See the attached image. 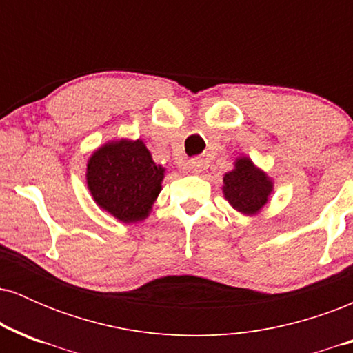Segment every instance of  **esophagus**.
I'll return each instance as SVG.
<instances>
[{"label": "esophagus", "instance_id": "34e87169", "mask_svg": "<svg viewBox=\"0 0 353 353\" xmlns=\"http://www.w3.org/2000/svg\"><path fill=\"white\" fill-rule=\"evenodd\" d=\"M188 169L190 172L199 174L202 171V161L201 159H190L188 163Z\"/></svg>", "mask_w": 353, "mask_h": 353}]
</instances>
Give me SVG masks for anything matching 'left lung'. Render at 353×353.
<instances>
[{
  "label": "left lung",
  "instance_id": "8db88e82",
  "mask_svg": "<svg viewBox=\"0 0 353 353\" xmlns=\"http://www.w3.org/2000/svg\"><path fill=\"white\" fill-rule=\"evenodd\" d=\"M274 192V182L247 156L237 157L232 171L224 174L222 194L237 212L257 216Z\"/></svg>",
  "mask_w": 353,
  "mask_h": 353
}]
</instances>
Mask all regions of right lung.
I'll return each mask as SVG.
<instances>
[{
  "label": "right lung",
  "instance_id": "add662e5",
  "mask_svg": "<svg viewBox=\"0 0 353 353\" xmlns=\"http://www.w3.org/2000/svg\"><path fill=\"white\" fill-rule=\"evenodd\" d=\"M164 174L143 141L116 139L91 154L86 184L101 209L124 224H136L151 214Z\"/></svg>",
  "mask_w": 353,
  "mask_h": 353
}]
</instances>
